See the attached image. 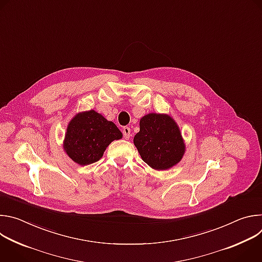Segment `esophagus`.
Returning a JSON list of instances; mask_svg holds the SVG:
<instances>
[{
	"mask_svg": "<svg viewBox=\"0 0 262 262\" xmlns=\"http://www.w3.org/2000/svg\"><path fill=\"white\" fill-rule=\"evenodd\" d=\"M122 134H123L124 139H126V140H127V139L130 137V128H129V127H127V126L123 127V128H122Z\"/></svg>",
	"mask_w": 262,
	"mask_h": 262,
	"instance_id": "obj_1",
	"label": "esophagus"
}]
</instances>
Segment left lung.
<instances>
[{"instance_id": "8db88e82", "label": "left lung", "mask_w": 262, "mask_h": 262, "mask_svg": "<svg viewBox=\"0 0 262 262\" xmlns=\"http://www.w3.org/2000/svg\"><path fill=\"white\" fill-rule=\"evenodd\" d=\"M142 160L156 170H166L181 160L184 144L175 121L168 115L148 114L140 120L134 138Z\"/></svg>"}]
</instances>
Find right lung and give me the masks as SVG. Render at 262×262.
Returning <instances> with one entry per match:
<instances>
[{
	"mask_svg": "<svg viewBox=\"0 0 262 262\" xmlns=\"http://www.w3.org/2000/svg\"><path fill=\"white\" fill-rule=\"evenodd\" d=\"M121 138L122 134L115 123L91 110L78 114L70 121L64 149L73 162L86 166L100 160L108 144Z\"/></svg>",
	"mask_w": 262,
	"mask_h": 262,
	"instance_id": "obj_1",
	"label": "right lung"
}]
</instances>
